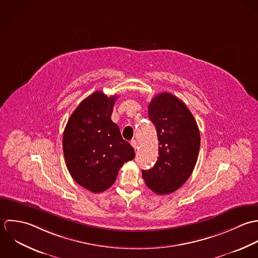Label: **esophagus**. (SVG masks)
I'll return each mask as SVG.
<instances>
[{
	"mask_svg": "<svg viewBox=\"0 0 258 258\" xmlns=\"http://www.w3.org/2000/svg\"><path fill=\"white\" fill-rule=\"evenodd\" d=\"M131 144H132V146H133V148L137 151L138 150V143H137V141H135V140H133L132 142H131Z\"/></svg>",
	"mask_w": 258,
	"mask_h": 258,
	"instance_id": "esophagus-1",
	"label": "esophagus"
}]
</instances>
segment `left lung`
I'll return each instance as SVG.
<instances>
[{
    "label": "left lung",
    "instance_id": "8db88e82",
    "mask_svg": "<svg viewBox=\"0 0 258 258\" xmlns=\"http://www.w3.org/2000/svg\"><path fill=\"white\" fill-rule=\"evenodd\" d=\"M149 117L156 128L159 155L153 168L143 170V178L155 194L168 195L194 171L201 147L200 130L187 106L169 93L152 100Z\"/></svg>",
    "mask_w": 258,
    "mask_h": 258
}]
</instances>
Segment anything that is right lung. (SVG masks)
Returning <instances> with one entry per match:
<instances>
[{
	"label": "right lung",
	"mask_w": 258,
	"mask_h": 258,
	"mask_svg": "<svg viewBox=\"0 0 258 258\" xmlns=\"http://www.w3.org/2000/svg\"><path fill=\"white\" fill-rule=\"evenodd\" d=\"M117 96L95 92L78 105L66 125L62 151L70 174L92 192H102L116 179L134 148L121 138L110 116Z\"/></svg>",
	"instance_id": "1"
}]
</instances>
